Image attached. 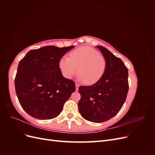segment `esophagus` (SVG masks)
<instances>
[{
    "instance_id": "34e87169",
    "label": "esophagus",
    "mask_w": 155,
    "mask_h": 155,
    "mask_svg": "<svg viewBox=\"0 0 155 155\" xmlns=\"http://www.w3.org/2000/svg\"><path fill=\"white\" fill-rule=\"evenodd\" d=\"M79 87V85H78V83H76V91H78Z\"/></svg>"
}]
</instances>
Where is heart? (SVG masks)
Instances as JSON below:
<instances>
[{
  "label": "heart",
  "mask_w": 155,
  "mask_h": 155,
  "mask_svg": "<svg viewBox=\"0 0 155 155\" xmlns=\"http://www.w3.org/2000/svg\"><path fill=\"white\" fill-rule=\"evenodd\" d=\"M59 66L63 76L70 78L79 72V78L88 85H93L104 76L107 68L105 58L90 47L79 48L70 54V58L63 56Z\"/></svg>",
  "instance_id": "obj_1"
}]
</instances>
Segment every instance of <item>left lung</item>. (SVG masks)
Returning a JSON list of instances; mask_svg holds the SVG:
<instances>
[{
    "mask_svg": "<svg viewBox=\"0 0 155 155\" xmlns=\"http://www.w3.org/2000/svg\"><path fill=\"white\" fill-rule=\"evenodd\" d=\"M107 62L104 76L91 86H80L79 111L85 120L104 122L118 113L129 91L128 69L119 58L102 46H97Z\"/></svg>",
    "mask_w": 155,
    "mask_h": 155,
    "instance_id": "left-lung-1",
    "label": "left lung"
}]
</instances>
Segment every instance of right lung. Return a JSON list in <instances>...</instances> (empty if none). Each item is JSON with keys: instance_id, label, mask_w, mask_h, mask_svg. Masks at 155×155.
Masks as SVG:
<instances>
[{"instance_id": "1", "label": "right lung", "mask_w": 155, "mask_h": 155, "mask_svg": "<svg viewBox=\"0 0 155 155\" xmlns=\"http://www.w3.org/2000/svg\"><path fill=\"white\" fill-rule=\"evenodd\" d=\"M74 46H46L30 50L18 65L15 79L17 96L22 109L35 118L57 117L72 93L74 81L63 76L59 59Z\"/></svg>"}]
</instances>
